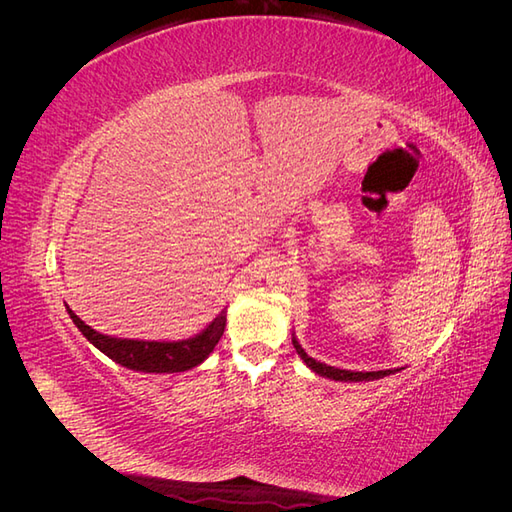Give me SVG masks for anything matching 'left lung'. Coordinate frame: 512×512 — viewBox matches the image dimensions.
I'll use <instances>...</instances> for the list:
<instances>
[{"label":"left lung","mask_w":512,"mask_h":512,"mask_svg":"<svg viewBox=\"0 0 512 512\" xmlns=\"http://www.w3.org/2000/svg\"><path fill=\"white\" fill-rule=\"evenodd\" d=\"M292 346L294 350H297V354L303 359V363L316 371L318 376H324V378H331V380H339V382H369V380H380L384 376H391L395 374V371L399 369H380V371H350V369H337V367H331V365H324L316 359H312V356H307V352L301 348V344L297 342V337H292Z\"/></svg>","instance_id":"1"}]
</instances>
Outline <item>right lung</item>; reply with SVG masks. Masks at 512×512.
<instances>
[{
  "mask_svg": "<svg viewBox=\"0 0 512 512\" xmlns=\"http://www.w3.org/2000/svg\"><path fill=\"white\" fill-rule=\"evenodd\" d=\"M66 309L89 344H94L115 363L134 371H145V374H175V371H188L200 365L218 346L226 327V312H222L205 331L194 337L179 339V342H143V339L102 335L85 324L68 305Z\"/></svg>",
  "mask_w": 512,
  "mask_h": 512,
  "instance_id": "1",
  "label": "right lung"
}]
</instances>
